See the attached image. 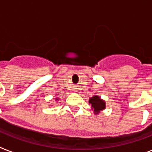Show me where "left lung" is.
<instances>
[{
    "mask_svg": "<svg viewBox=\"0 0 152 152\" xmlns=\"http://www.w3.org/2000/svg\"><path fill=\"white\" fill-rule=\"evenodd\" d=\"M89 104L91 105V110L95 114H99L100 111L106 109V102L102 99L99 95H94L89 99Z\"/></svg>",
    "mask_w": 152,
    "mask_h": 152,
    "instance_id": "obj_1",
    "label": "left lung"
}]
</instances>
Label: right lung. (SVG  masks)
<instances>
[{
  "label": "right lung",
  "mask_w": 152,
  "mask_h": 152,
  "mask_svg": "<svg viewBox=\"0 0 152 152\" xmlns=\"http://www.w3.org/2000/svg\"><path fill=\"white\" fill-rule=\"evenodd\" d=\"M55 100H56V101H58V100H59V98H55Z\"/></svg>",
  "instance_id": "right-lung-1"
}]
</instances>
